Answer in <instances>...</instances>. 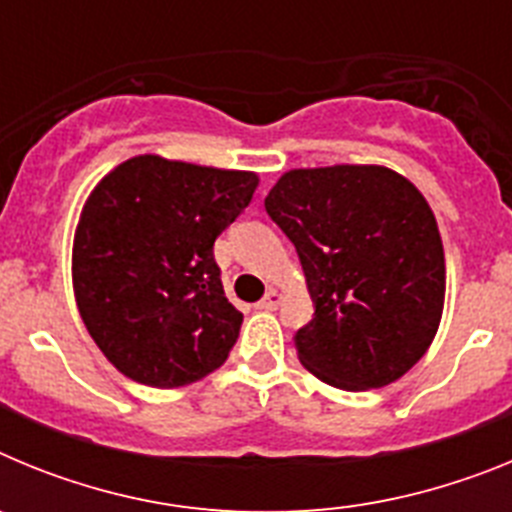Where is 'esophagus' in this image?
Segmentation results:
<instances>
[{"instance_id":"esophagus-1","label":"esophagus","mask_w":512,"mask_h":512,"mask_svg":"<svg viewBox=\"0 0 512 512\" xmlns=\"http://www.w3.org/2000/svg\"><path fill=\"white\" fill-rule=\"evenodd\" d=\"M279 302H282V295H279L277 289H269V292L264 295V300L259 302V307L261 310H277Z\"/></svg>"}]
</instances>
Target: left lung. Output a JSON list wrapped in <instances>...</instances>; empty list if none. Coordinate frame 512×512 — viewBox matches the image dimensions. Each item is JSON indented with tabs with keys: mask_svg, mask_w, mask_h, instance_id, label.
<instances>
[{
	"mask_svg": "<svg viewBox=\"0 0 512 512\" xmlns=\"http://www.w3.org/2000/svg\"><path fill=\"white\" fill-rule=\"evenodd\" d=\"M266 212L295 243L312 320L305 369L338 390H377L413 369L441 323L446 264L423 194L384 166L295 169Z\"/></svg>",
	"mask_w": 512,
	"mask_h": 512,
	"instance_id": "8db88e82",
	"label": "left lung"
}]
</instances>
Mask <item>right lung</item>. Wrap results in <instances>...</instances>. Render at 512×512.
Listing matches in <instances>:
<instances>
[{
  "mask_svg": "<svg viewBox=\"0 0 512 512\" xmlns=\"http://www.w3.org/2000/svg\"><path fill=\"white\" fill-rule=\"evenodd\" d=\"M251 171L135 156L81 212L74 292L89 336L125 377L184 387L215 372L243 315L225 297L215 241L251 202Z\"/></svg>",
  "mask_w": 512,
  "mask_h": 512,
  "instance_id": "obj_1",
  "label": "right lung"
}]
</instances>
